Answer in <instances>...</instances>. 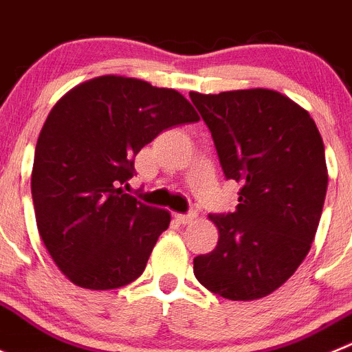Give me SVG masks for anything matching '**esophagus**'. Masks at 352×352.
<instances>
[{"mask_svg": "<svg viewBox=\"0 0 352 352\" xmlns=\"http://www.w3.org/2000/svg\"><path fill=\"white\" fill-rule=\"evenodd\" d=\"M173 219L179 224H189L196 219V214H173Z\"/></svg>", "mask_w": 352, "mask_h": 352, "instance_id": "1", "label": "esophagus"}]
</instances>
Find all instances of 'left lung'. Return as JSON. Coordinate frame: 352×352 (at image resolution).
<instances>
[{
	"instance_id": "left-lung-1",
	"label": "left lung",
	"mask_w": 352,
	"mask_h": 352,
	"mask_svg": "<svg viewBox=\"0 0 352 352\" xmlns=\"http://www.w3.org/2000/svg\"><path fill=\"white\" fill-rule=\"evenodd\" d=\"M226 179L242 184L235 212L210 214L217 245L195 258L201 286L228 300L274 293L302 265L328 188L324 145L305 109L270 89L189 93Z\"/></svg>"
}]
</instances>
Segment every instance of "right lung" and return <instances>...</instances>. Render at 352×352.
Wrapping results in <instances>:
<instances>
[{
	"label": "right lung",
	"instance_id": "add662e5",
	"mask_svg": "<svg viewBox=\"0 0 352 352\" xmlns=\"http://www.w3.org/2000/svg\"><path fill=\"white\" fill-rule=\"evenodd\" d=\"M199 121L175 89L103 75L54 105L34 148L36 226L59 270L85 289H116L145 270L170 212L122 186L135 156L164 129Z\"/></svg>",
	"mask_w": 352,
	"mask_h": 352
}]
</instances>
